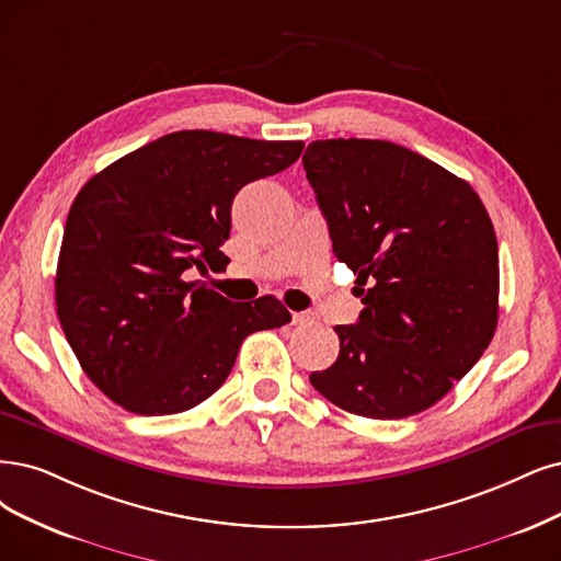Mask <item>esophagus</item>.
I'll use <instances>...</instances> for the list:
<instances>
[{
  "label": "esophagus",
  "mask_w": 561,
  "mask_h": 561,
  "mask_svg": "<svg viewBox=\"0 0 561 561\" xmlns=\"http://www.w3.org/2000/svg\"><path fill=\"white\" fill-rule=\"evenodd\" d=\"M291 323L294 325H312L314 319H312V314H307V312H294Z\"/></svg>",
  "instance_id": "obj_1"
}]
</instances>
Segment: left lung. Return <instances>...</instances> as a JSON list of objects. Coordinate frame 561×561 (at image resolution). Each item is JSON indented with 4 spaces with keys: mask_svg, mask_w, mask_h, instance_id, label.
I'll return each instance as SVG.
<instances>
[{
    "mask_svg": "<svg viewBox=\"0 0 561 561\" xmlns=\"http://www.w3.org/2000/svg\"><path fill=\"white\" fill-rule=\"evenodd\" d=\"M302 165L335 256L369 284L358 323L335 325L337 360L309 381L356 416L421 413L496 330L500 256L485 205L469 182L388 140H314Z\"/></svg>",
    "mask_w": 561,
    "mask_h": 561,
    "instance_id": "8db88e82",
    "label": "left lung"
}]
</instances>
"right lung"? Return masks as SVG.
Listing matches in <instances>:
<instances>
[{
  "label": "right lung",
  "mask_w": 561,
  "mask_h": 561,
  "mask_svg": "<svg viewBox=\"0 0 561 561\" xmlns=\"http://www.w3.org/2000/svg\"><path fill=\"white\" fill-rule=\"evenodd\" d=\"M302 140L165 134L78 192L61 238L55 302L82 371L122 409L165 416L226 381L256 330L291 321L273 296L231 302L190 270H224L244 184L298 161Z\"/></svg>",
  "instance_id": "right-lung-1"
}]
</instances>
